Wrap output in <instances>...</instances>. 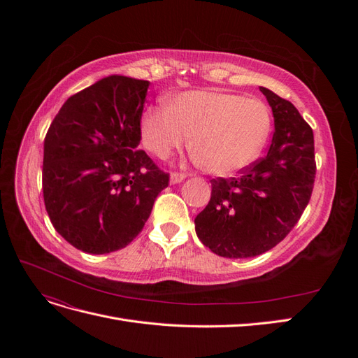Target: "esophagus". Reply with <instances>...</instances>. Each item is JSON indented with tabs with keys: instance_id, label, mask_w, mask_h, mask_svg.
Masks as SVG:
<instances>
[{
	"instance_id": "1",
	"label": "esophagus",
	"mask_w": 358,
	"mask_h": 358,
	"mask_svg": "<svg viewBox=\"0 0 358 358\" xmlns=\"http://www.w3.org/2000/svg\"><path fill=\"white\" fill-rule=\"evenodd\" d=\"M185 178H187L185 173L173 171V173H171V176H170V182H171V183H179V182H182L183 179H185Z\"/></svg>"
}]
</instances>
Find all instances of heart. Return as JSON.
Here are the masks:
<instances>
[{
    "instance_id": "b5f03b06",
    "label": "heart",
    "mask_w": 358,
    "mask_h": 358,
    "mask_svg": "<svg viewBox=\"0 0 358 358\" xmlns=\"http://www.w3.org/2000/svg\"><path fill=\"white\" fill-rule=\"evenodd\" d=\"M145 146L158 158L189 143L204 170L231 175L262 152L272 128L268 107L257 99L221 91H187L142 116Z\"/></svg>"
}]
</instances>
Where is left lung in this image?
I'll use <instances>...</instances> for the list:
<instances>
[{"mask_svg":"<svg viewBox=\"0 0 358 358\" xmlns=\"http://www.w3.org/2000/svg\"><path fill=\"white\" fill-rule=\"evenodd\" d=\"M272 107L268 152L236 178L212 179L208 206L196 216L204 246L225 258L263 254L294 229L310 200L317 162L310 125L288 100L259 88Z\"/></svg>","mask_w":358,"mask_h":358,"instance_id":"1","label":"left lung"}]
</instances>
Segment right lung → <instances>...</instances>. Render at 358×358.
Here are the masks:
<instances>
[{"label": "right lung", "instance_id": "1", "mask_svg": "<svg viewBox=\"0 0 358 358\" xmlns=\"http://www.w3.org/2000/svg\"><path fill=\"white\" fill-rule=\"evenodd\" d=\"M148 88L109 76L71 95L48 129L43 199L55 230L83 252L131 243L169 187V173L137 149Z\"/></svg>", "mask_w": 358, "mask_h": 358}]
</instances>
